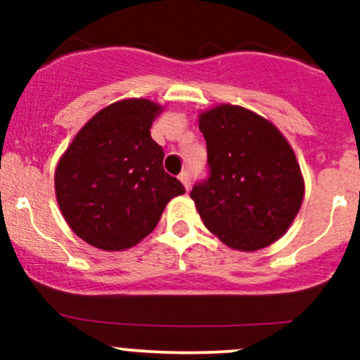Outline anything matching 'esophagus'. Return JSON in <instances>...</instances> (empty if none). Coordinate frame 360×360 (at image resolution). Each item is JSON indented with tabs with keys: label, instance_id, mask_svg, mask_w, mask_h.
I'll use <instances>...</instances> for the list:
<instances>
[{
	"label": "esophagus",
	"instance_id": "obj_1",
	"mask_svg": "<svg viewBox=\"0 0 360 360\" xmlns=\"http://www.w3.org/2000/svg\"><path fill=\"white\" fill-rule=\"evenodd\" d=\"M179 181L184 184V188H186V190H190L191 181H190V172H188V170H183V172L179 174Z\"/></svg>",
	"mask_w": 360,
	"mask_h": 360
}]
</instances>
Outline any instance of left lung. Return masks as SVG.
I'll list each match as a JSON object with an SVG mask.
<instances>
[{
    "mask_svg": "<svg viewBox=\"0 0 360 360\" xmlns=\"http://www.w3.org/2000/svg\"><path fill=\"white\" fill-rule=\"evenodd\" d=\"M198 129L210 174L190 197L207 230L245 252L277 242L304 197L291 144L270 120L233 104L202 111Z\"/></svg>",
    "mask_w": 360,
    "mask_h": 360,
    "instance_id": "1",
    "label": "left lung"
}]
</instances>
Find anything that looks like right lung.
Instances as JSON below:
<instances>
[{
	"mask_svg": "<svg viewBox=\"0 0 360 360\" xmlns=\"http://www.w3.org/2000/svg\"><path fill=\"white\" fill-rule=\"evenodd\" d=\"M163 111L150 99H123L79 129L56 169V197L64 219L86 244L125 250L158 224L184 186L163 170V150L151 123Z\"/></svg>",
	"mask_w": 360,
	"mask_h": 360,
	"instance_id": "right-lung-1",
	"label": "right lung"
}]
</instances>
